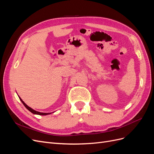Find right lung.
<instances>
[{"mask_svg":"<svg viewBox=\"0 0 154 154\" xmlns=\"http://www.w3.org/2000/svg\"><path fill=\"white\" fill-rule=\"evenodd\" d=\"M19 97V96H18ZM19 99H20V100L22 101V103H23V105H24V106H25V107L28 110H29L31 112H32V114H38V115H42V116H45V115H48V114H51V113H44V112H38V111H36V110H33L32 109H31V107H29V106H27L24 101H22V100L20 98V97H19Z\"/></svg>","mask_w":154,"mask_h":154,"instance_id":"add662e5","label":"right lung"}]
</instances>
